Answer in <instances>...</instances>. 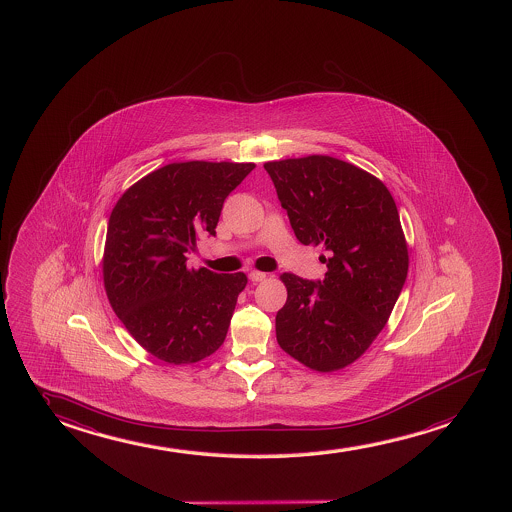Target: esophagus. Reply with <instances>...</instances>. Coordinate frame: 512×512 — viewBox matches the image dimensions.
<instances>
[{
	"label": "esophagus",
	"mask_w": 512,
	"mask_h": 512,
	"mask_svg": "<svg viewBox=\"0 0 512 512\" xmlns=\"http://www.w3.org/2000/svg\"><path fill=\"white\" fill-rule=\"evenodd\" d=\"M267 277L268 275L265 274V272H258V270H254V272L249 274V279H251L252 282H263Z\"/></svg>",
	"instance_id": "34e87169"
}]
</instances>
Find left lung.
Listing matches in <instances>:
<instances>
[{
  "label": "left lung",
  "mask_w": 512,
  "mask_h": 512,
  "mask_svg": "<svg viewBox=\"0 0 512 512\" xmlns=\"http://www.w3.org/2000/svg\"><path fill=\"white\" fill-rule=\"evenodd\" d=\"M281 205L302 244L321 245L323 282L282 274V351L316 372L358 360L388 323L409 270L395 200L381 179L342 159L312 154L268 161Z\"/></svg>",
  "instance_id": "1"
}]
</instances>
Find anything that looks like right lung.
Returning <instances> with one entry per match:
<instances>
[{
    "mask_svg": "<svg viewBox=\"0 0 512 512\" xmlns=\"http://www.w3.org/2000/svg\"><path fill=\"white\" fill-rule=\"evenodd\" d=\"M254 163L177 161L137 180L108 219L103 286L131 337L154 358L191 365L216 353L247 275L186 267V252L216 235L224 200Z\"/></svg>",
    "mask_w": 512,
    "mask_h": 512,
    "instance_id": "1",
    "label": "right lung"
}]
</instances>
